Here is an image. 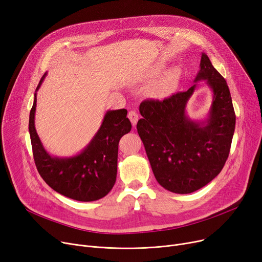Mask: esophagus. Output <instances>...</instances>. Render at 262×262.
I'll return each mask as SVG.
<instances>
[{
    "label": "esophagus",
    "mask_w": 262,
    "mask_h": 262,
    "mask_svg": "<svg viewBox=\"0 0 262 262\" xmlns=\"http://www.w3.org/2000/svg\"><path fill=\"white\" fill-rule=\"evenodd\" d=\"M128 119L130 120L133 126H136L137 122H138V119H139V116L138 114H137L135 110H130V112L128 113Z\"/></svg>",
    "instance_id": "1"
}]
</instances>
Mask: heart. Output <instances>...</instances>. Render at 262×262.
Masks as SVG:
<instances>
[{
	"instance_id": "1",
	"label": "heart",
	"mask_w": 262,
	"mask_h": 262,
	"mask_svg": "<svg viewBox=\"0 0 262 262\" xmlns=\"http://www.w3.org/2000/svg\"><path fill=\"white\" fill-rule=\"evenodd\" d=\"M177 76H178V71H173L169 74H167L166 76H164L160 81H159V85H158V90L160 92H167L169 91L173 85L175 84V81L177 79Z\"/></svg>"
}]
</instances>
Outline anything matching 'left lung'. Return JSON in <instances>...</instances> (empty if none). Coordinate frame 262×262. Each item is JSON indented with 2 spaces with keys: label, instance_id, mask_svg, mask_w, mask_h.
<instances>
[{
  "label": "left lung",
  "instance_id": "obj_1",
  "mask_svg": "<svg viewBox=\"0 0 262 262\" xmlns=\"http://www.w3.org/2000/svg\"><path fill=\"white\" fill-rule=\"evenodd\" d=\"M206 80L213 95L208 117H188L187 103L198 84L162 101L145 100L137 130L156 181L174 193L187 194L210 183L222 171L229 155L236 115L224 77L202 53L194 82Z\"/></svg>",
  "mask_w": 262,
  "mask_h": 262
}]
</instances>
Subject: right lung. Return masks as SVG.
Segmentation results:
<instances>
[{"instance_id":"right-lung-1","label":"right lung","mask_w":262,"mask_h":262,"mask_svg":"<svg viewBox=\"0 0 262 262\" xmlns=\"http://www.w3.org/2000/svg\"><path fill=\"white\" fill-rule=\"evenodd\" d=\"M46 75L36 88L29 123L37 170L53 190L67 198L79 202L100 200L109 193L116 183L119 141L132 129L130 121L126 118L127 110H108L101 127L79 154L52 156L41 143L35 128L37 91Z\"/></svg>"}]
</instances>
